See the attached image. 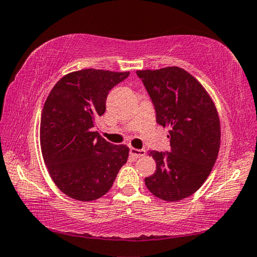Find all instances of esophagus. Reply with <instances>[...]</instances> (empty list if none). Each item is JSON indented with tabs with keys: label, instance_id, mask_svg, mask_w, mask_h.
<instances>
[{
	"label": "esophagus",
	"instance_id": "obj_1",
	"mask_svg": "<svg viewBox=\"0 0 257 257\" xmlns=\"http://www.w3.org/2000/svg\"><path fill=\"white\" fill-rule=\"evenodd\" d=\"M130 155L135 158H139L146 155V151H145V149H137V148L132 147L130 148Z\"/></svg>",
	"mask_w": 257,
	"mask_h": 257
}]
</instances>
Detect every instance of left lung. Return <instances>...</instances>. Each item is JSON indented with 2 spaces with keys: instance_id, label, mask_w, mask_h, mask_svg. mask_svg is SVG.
Masks as SVG:
<instances>
[{
  "instance_id": "left-lung-1",
  "label": "left lung",
  "mask_w": 257,
  "mask_h": 257,
  "mask_svg": "<svg viewBox=\"0 0 257 257\" xmlns=\"http://www.w3.org/2000/svg\"><path fill=\"white\" fill-rule=\"evenodd\" d=\"M155 106L156 121L169 128L170 153L148 152L156 172L145 179L151 192L164 201H179L201 188L220 147V120L211 96L183 68L169 66L137 71Z\"/></svg>"
}]
</instances>
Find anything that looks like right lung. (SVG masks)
<instances>
[{"label": "right lung", "instance_id": "1", "mask_svg": "<svg viewBox=\"0 0 257 257\" xmlns=\"http://www.w3.org/2000/svg\"><path fill=\"white\" fill-rule=\"evenodd\" d=\"M129 72L86 68L68 73L55 84L40 121L41 153L49 175L63 193L93 201L108 192L129 148L113 145L94 132L105 112L109 91Z\"/></svg>", "mask_w": 257, "mask_h": 257}]
</instances>
